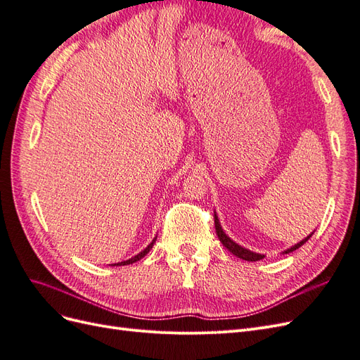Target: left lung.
<instances>
[{
	"label": "left lung",
	"mask_w": 360,
	"mask_h": 360,
	"mask_svg": "<svg viewBox=\"0 0 360 360\" xmlns=\"http://www.w3.org/2000/svg\"><path fill=\"white\" fill-rule=\"evenodd\" d=\"M214 226H216V234H217V237H219L221 243H222L228 250H230V252H231L233 255H236V257H238V258H242V259H246V261H258V259H263V258H264V255H263V254L252 252V250H249V249H246V248L240 246L238 243H236L234 240H231V238L228 237V236L225 234V231L222 230L221 222H219V219H217V214H216V212H214ZM312 234H314V233H312ZM312 234H309L308 237H304L302 242H299V243H296L294 246L288 248V249H287V250H284V252H282V254H290V252H292V250L299 249L303 243H307V242L309 240Z\"/></svg>",
	"instance_id": "1"
}]
</instances>
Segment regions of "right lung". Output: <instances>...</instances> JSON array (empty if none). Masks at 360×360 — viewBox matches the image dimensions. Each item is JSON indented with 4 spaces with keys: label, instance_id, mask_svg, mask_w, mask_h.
Wrapping results in <instances>:
<instances>
[{
    "label": "right lung",
    "instance_id": "right-lung-1",
    "mask_svg": "<svg viewBox=\"0 0 360 360\" xmlns=\"http://www.w3.org/2000/svg\"><path fill=\"white\" fill-rule=\"evenodd\" d=\"M156 238H158V236L153 238V240H151V243L144 249V250H141V252L138 254V255H135V257H132V258H129V259H126V261H122V263H117V264H112V266H127V264H132V263H136V261H139L141 258H144L148 252H150V249L153 248V245L156 243Z\"/></svg>",
    "mask_w": 360,
    "mask_h": 360
}]
</instances>
